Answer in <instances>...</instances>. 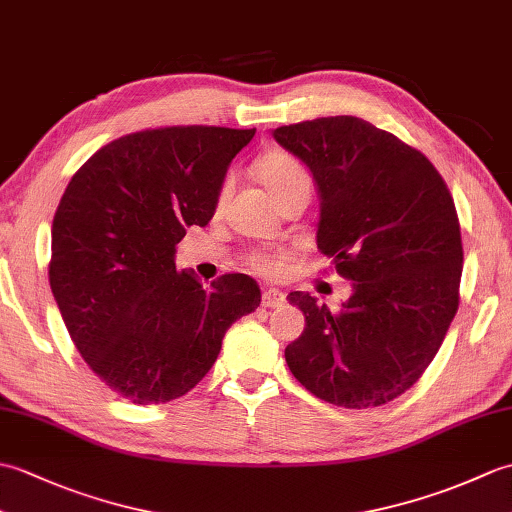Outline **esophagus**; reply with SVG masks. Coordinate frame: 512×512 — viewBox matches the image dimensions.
<instances>
[{"label": "esophagus", "instance_id": "obj_1", "mask_svg": "<svg viewBox=\"0 0 512 512\" xmlns=\"http://www.w3.org/2000/svg\"><path fill=\"white\" fill-rule=\"evenodd\" d=\"M284 303H286V295L281 290H273V288L264 290V295H262L264 308H284Z\"/></svg>", "mask_w": 512, "mask_h": 512}]
</instances>
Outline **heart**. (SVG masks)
<instances>
[{"label": "heart", "instance_id": "b5f03b06", "mask_svg": "<svg viewBox=\"0 0 512 512\" xmlns=\"http://www.w3.org/2000/svg\"><path fill=\"white\" fill-rule=\"evenodd\" d=\"M257 176L262 180L268 193L273 195L275 202H281L288 195L297 191H312V176L308 167L299 158L284 149L268 151V154L257 162ZM231 184L224 182L220 189V202L226 198ZM288 255L286 253H264V250H253L246 257V266L259 275H279L284 270Z\"/></svg>", "mask_w": 512, "mask_h": 512}]
</instances>
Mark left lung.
Wrapping results in <instances>:
<instances>
[{
	"label": "left lung",
	"instance_id": "left-lung-1",
	"mask_svg": "<svg viewBox=\"0 0 512 512\" xmlns=\"http://www.w3.org/2000/svg\"><path fill=\"white\" fill-rule=\"evenodd\" d=\"M321 193L317 246L354 292L339 310L290 292L306 330L286 347L292 376L345 409H369L416 383L460 306L458 211L431 160L356 116L277 127Z\"/></svg>",
	"mask_w": 512,
	"mask_h": 512
}]
</instances>
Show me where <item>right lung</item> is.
Here are the masks:
<instances>
[{
  "label": "right lung",
  "mask_w": 512,
  "mask_h": 512,
  "mask_svg": "<svg viewBox=\"0 0 512 512\" xmlns=\"http://www.w3.org/2000/svg\"><path fill=\"white\" fill-rule=\"evenodd\" d=\"M255 129L173 125L101 147L52 220L50 288L92 372L134 405L187 394L231 325L262 301L255 279L204 286L173 264L189 226L215 213L226 169Z\"/></svg>",
  "instance_id": "obj_1"
}]
</instances>
